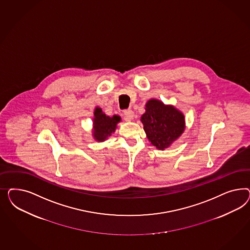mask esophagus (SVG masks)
Here are the masks:
<instances>
[{"mask_svg":"<svg viewBox=\"0 0 250 250\" xmlns=\"http://www.w3.org/2000/svg\"><path fill=\"white\" fill-rule=\"evenodd\" d=\"M124 115L126 121H130L134 118V112L132 110H125L124 111Z\"/></svg>","mask_w":250,"mask_h":250,"instance_id":"34e87169","label":"esophagus"}]
</instances>
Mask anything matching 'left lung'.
<instances>
[{
	"label": "left lung",
	"instance_id": "1",
	"mask_svg": "<svg viewBox=\"0 0 250 250\" xmlns=\"http://www.w3.org/2000/svg\"><path fill=\"white\" fill-rule=\"evenodd\" d=\"M141 122L148 140L158 149L164 150L182 136L185 129V118L174 106L165 105L156 99L146 104Z\"/></svg>",
	"mask_w": 250,
	"mask_h": 250
}]
</instances>
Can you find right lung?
<instances>
[{"label":"right lung","mask_w":250,"mask_h":250,"mask_svg":"<svg viewBox=\"0 0 250 250\" xmlns=\"http://www.w3.org/2000/svg\"><path fill=\"white\" fill-rule=\"evenodd\" d=\"M121 121V117L114 115L112 117L103 113L100 107H96L94 110L93 118V137L96 141L103 142L106 140L115 131L116 125Z\"/></svg>","instance_id":"add662e5"}]
</instances>
